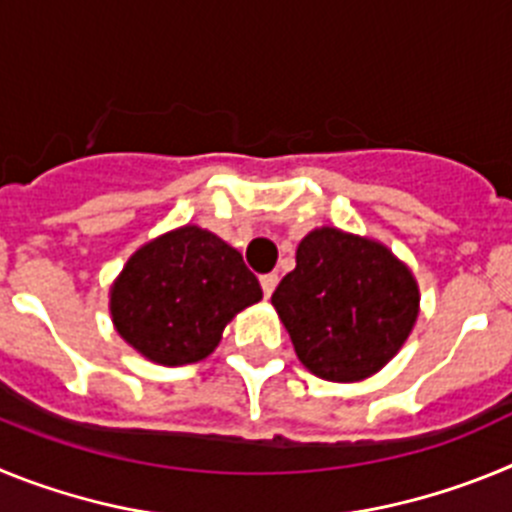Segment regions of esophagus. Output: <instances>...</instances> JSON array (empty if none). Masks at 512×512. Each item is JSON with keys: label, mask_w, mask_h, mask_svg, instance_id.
I'll use <instances>...</instances> for the list:
<instances>
[{"label": "esophagus", "mask_w": 512, "mask_h": 512, "mask_svg": "<svg viewBox=\"0 0 512 512\" xmlns=\"http://www.w3.org/2000/svg\"><path fill=\"white\" fill-rule=\"evenodd\" d=\"M277 282H279L277 274H264V277H261V289H264V297H271V292H274Z\"/></svg>", "instance_id": "obj_1"}]
</instances>
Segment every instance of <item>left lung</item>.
Wrapping results in <instances>:
<instances>
[{
  "label": "left lung",
  "mask_w": 512,
  "mask_h": 512,
  "mask_svg": "<svg viewBox=\"0 0 512 512\" xmlns=\"http://www.w3.org/2000/svg\"><path fill=\"white\" fill-rule=\"evenodd\" d=\"M297 359L328 382L372 377L408 341L420 292L413 271L372 238L315 228L271 295Z\"/></svg>",
  "instance_id": "left-lung-1"
}]
</instances>
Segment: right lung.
<instances>
[{
	"mask_svg": "<svg viewBox=\"0 0 512 512\" xmlns=\"http://www.w3.org/2000/svg\"><path fill=\"white\" fill-rule=\"evenodd\" d=\"M259 300L261 284L241 253L184 225L130 256L110 289V315L138 354L182 366L210 356L225 325Z\"/></svg>",
	"mask_w": 512,
	"mask_h": 512,
	"instance_id": "obj_1",
	"label": "right lung"
}]
</instances>
